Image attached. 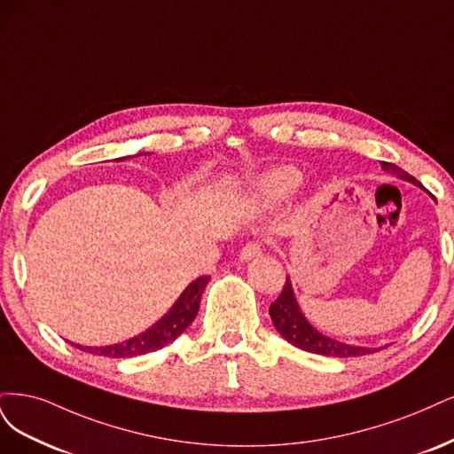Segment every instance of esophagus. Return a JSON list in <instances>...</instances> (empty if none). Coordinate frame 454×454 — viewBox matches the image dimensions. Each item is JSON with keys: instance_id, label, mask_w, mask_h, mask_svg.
<instances>
[{"instance_id": "1", "label": "esophagus", "mask_w": 454, "mask_h": 454, "mask_svg": "<svg viewBox=\"0 0 454 454\" xmlns=\"http://www.w3.org/2000/svg\"><path fill=\"white\" fill-rule=\"evenodd\" d=\"M262 254V245L258 241H248L243 248H241V262H248V260H254Z\"/></svg>"}]
</instances>
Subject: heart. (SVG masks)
Instances as JSON below:
<instances>
[{"instance_id":"b5f03b06","label":"heart","mask_w":454,"mask_h":454,"mask_svg":"<svg viewBox=\"0 0 454 454\" xmlns=\"http://www.w3.org/2000/svg\"><path fill=\"white\" fill-rule=\"evenodd\" d=\"M300 181L301 175L294 168H273L256 179V200L264 206H275L294 192Z\"/></svg>"}]
</instances>
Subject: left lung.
<instances>
[{"label":"left lung","mask_w":454,"mask_h":454,"mask_svg":"<svg viewBox=\"0 0 454 454\" xmlns=\"http://www.w3.org/2000/svg\"><path fill=\"white\" fill-rule=\"evenodd\" d=\"M381 168L392 175H396L398 179H403L407 183H413L415 186H420V183L415 177H411V175L403 171L402 168H398L396 164L383 162ZM270 317L273 320L275 330L279 332L288 343H292L301 350H307V353L335 356V358H348V356L372 355V353H377V350L387 347V345L385 347L348 345V343H341L338 340H332L325 333H320L301 313L300 305L296 301V296H294V288H292V283L288 277H286V285L283 286L281 296L270 305Z\"/></svg>","instance_id":"obj_1"}]
</instances>
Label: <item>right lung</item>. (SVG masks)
Returning a JSON list of instances; mask_svg holds the SVG:
<instances>
[{
	"label": "right lung",
	"instance_id": "1",
	"mask_svg": "<svg viewBox=\"0 0 454 454\" xmlns=\"http://www.w3.org/2000/svg\"><path fill=\"white\" fill-rule=\"evenodd\" d=\"M126 158H129V156H124L119 160H126ZM207 283H209L207 275L198 277L196 281H192L183 290V294L177 298V301L171 305V309L162 318H160L158 323H154L149 330L141 332L139 335H134V338H129L121 343L106 345V347H82L77 343H73V347L86 350V353H90V355L107 356V358H129V356H141L147 353H154V350L169 345L173 340H177L179 335L190 325H192V320L196 318L198 309H200L201 294H203V290H206Z\"/></svg>",
	"mask_w": 454,
	"mask_h": 454
}]
</instances>
